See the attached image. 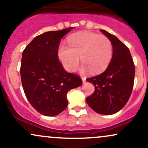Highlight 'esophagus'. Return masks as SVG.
I'll list each match as a JSON object with an SVG mask.
<instances>
[{"mask_svg":"<svg viewBox=\"0 0 148 148\" xmlns=\"http://www.w3.org/2000/svg\"><path fill=\"white\" fill-rule=\"evenodd\" d=\"M81 79H82L83 83H85V82H86V78L85 77V76H81Z\"/></svg>","mask_w":148,"mask_h":148,"instance_id":"34e87169","label":"esophagus"}]
</instances>
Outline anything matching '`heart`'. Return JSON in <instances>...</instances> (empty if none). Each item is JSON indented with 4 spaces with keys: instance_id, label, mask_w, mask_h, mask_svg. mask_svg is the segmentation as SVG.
Masks as SVG:
<instances>
[{
    "instance_id": "1",
    "label": "heart",
    "mask_w": 148,
    "mask_h": 148,
    "mask_svg": "<svg viewBox=\"0 0 148 148\" xmlns=\"http://www.w3.org/2000/svg\"><path fill=\"white\" fill-rule=\"evenodd\" d=\"M67 42L69 47L60 45L58 54L68 72H74L77 68L79 57L84 63L81 72L90 69L93 74L103 72L112 60L113 45L106 36L90 32H80L69 36Z\"/></svg>"
}]
</instances>
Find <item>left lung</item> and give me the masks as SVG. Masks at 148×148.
I'll use <instances>...</instances> for the list:
<instances>
[{
    "label": "left lung",
    "instance_id": "left-lung-1",
    "mask_svg": "<svg viewBox=\"0 0 148 148\" xmlns=\"http://www.w3.org/2000/svg\"><path fill=\"white\" fill-rule=\"evenodd\" d=\"M100 30L112 42L113 57L104 72L86 79L95 88L94 92L86 97V101L96 113L111 115L121 110L130 99L134 87L135 67L128 47L115 35Z\"/></svg>",
    "mask_w": 148,
    "mask_h": 148
}]
</instances>
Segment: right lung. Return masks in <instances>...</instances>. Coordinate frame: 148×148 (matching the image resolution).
I'll return each mask as SVG.
<instances>
[{"mask_svg": "<svg viewBox=\"0 0 148 148\" xmlns=\"http://www.w3.org/2000/svg\"><path fill=\"white\" fill-rule=\"evenodd\" d=\"M73 27L35 37L22 53L21 84L31 106L46 116L58 115L67 108V92L82 84L79 76L64 70L58 58L62 37Z\"/></svg>", "mask_w": 148, "mask_h": 148, "instance_id": "obj_1", "label": "right lung"}]
</instances>
